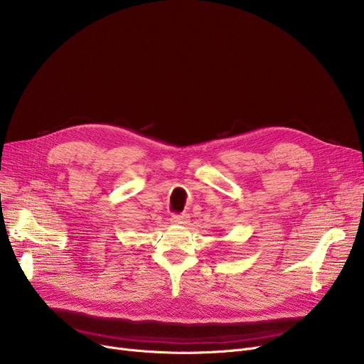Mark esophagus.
I'll return each instance as SVG.
<instances>
[{
	"mask_svg": "<svg viewBox=\"0 0 364 364\" xmlns=\"http://www.w3.org/2000/svg\"><path fill=\"white\" fill-rule=\"evenodd\" d=\"M188 221H190V217L187 214H178V215L171 217V224H174V225H184Z\"/></svg>",
	"mask_w": 364,
	"mask_h": 364,
	"instance_id": "1",
	"label": "esophagus"
}]
</instances>
